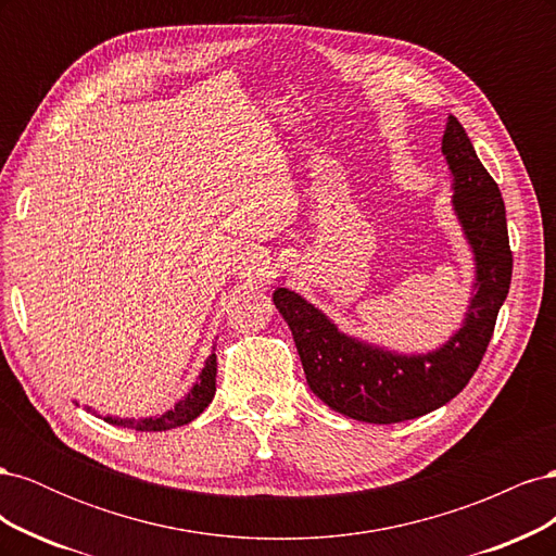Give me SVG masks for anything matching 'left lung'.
<instances>
[{
	"mask_svg": "<svg viewBox=\"0 0 556 556\" xmlns=\"http://www.w3.org/2000/svg\"><path fill=\"white\" fill-rule=\"evenodd\" d=\"M441 150L452 176V211L476 262L464 323L441 348L427 355L378 348L343 333L301 294L288 288L274 292V304L292 329L313 394L331 410L359 422H403L457 396L478 371L498 308L510 290L513 252L506 204L454 115H447Z\"/></svg>",
	"mask_w": 556,
	"mask_h": 556,
	"instance_id": "left-lung-1",
	"label": "left lung"
}]
</instances>
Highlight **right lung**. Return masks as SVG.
Listing matches in <instances>:
<instances>
[{
    "mask_svg": "<svg viewBox=\"0 0 556 556\" xmlns=\"http://www.w3.org/2000/svg\"><path fill=\"white\" fill-rule=\"evenodd\" d=\"M215 374H217V359H215V352H213V355H208L204 368H201L197 382L190 387V392L185 394L172 410H166L157 417H141V419L111 417V415H106L104 419L109 425L125 427V429H137V431H166V429H176V427L188 425V422H192L194 417L204 413V408L213 401V396H215ZM86 410H92V408L86 406Z\"/></svg>",
    "mask_w": 556,
    "mask_h": 556,
    "instance_id": "right-lung-1",
    "label": "right lung"
}]
</instances>
